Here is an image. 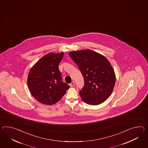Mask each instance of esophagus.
<instances>
[{
	"label": "esophagus",
	"mask_w": 148,
	"mask_h": 148,
	"mask_svg": "<svg viewBox=\"0 0 148 148\" xmlns=\"http://www.w3.org/2000/svg\"><path fill=\"white\" fill-rule=\"evenodd\" d=\"M74 84H75V83H74V81H72L71 83L69 84V85H70V86H71V87H73Z\"/></svg>",
	"instance_id": "esophagus-1"
}]
</instances>
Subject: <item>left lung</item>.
Instances as JSON below:
<instances>
[{
    "mask_svg": "<svg viewBox=\"0 0 148 148\" xmlns=\"http://www.w3.org/2000/svg\"><path fill=\"white\" fill-rule=\"evenodd\" d=\"M69 56L79 68L84 84L79 93L89 105L99 104L112 93L115 82L114 71L104 56L89 49L69 52Z\"/></svg>",
    "mask_w": 148,
    "mask_h": 148,
    "instance_id": "8db88e82",
    "label": "left lung"
}]
</instances>
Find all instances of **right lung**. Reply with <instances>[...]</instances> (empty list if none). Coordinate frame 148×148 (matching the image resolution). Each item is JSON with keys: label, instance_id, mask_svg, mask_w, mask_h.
Returning <instances> with one entry per match:
<instances>
[{"label": "right lung", "instance_id": "obj_1", "mask_svg": "<svg viewBox=\"0 0 148 148\" xmlns=\"http://www.w3.org/2000/svg\"><path fill=\"white\" fill-rule=\"evenodd\" d=\"M63 56V52L46 54L29 72L27 82L29 90L34 98L42 104L56 103L69 88L62 82L59 69Z\"/></svg>", "mask_w": 148, "mask_h": 148}]
</instances>
